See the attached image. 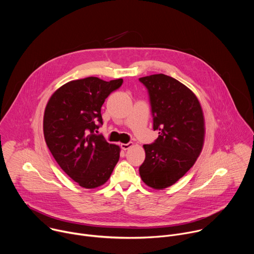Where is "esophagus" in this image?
<instances>
[{"mask_svg": "<svg viewBox=\"0 0 254 254\" xmlns=\"http://www.w3.org/2000/svg\"><path fill=\"white\" fill-rule=\"evenodd\" d=\"M133 146V142H127V143H121V148L123 149V150H128L129 148H131Z\"/></svg>", "mask_w": 254, "mask_h": 254, "instance_id": "esophagus-1", "label": "esophagus"}]
</instances>
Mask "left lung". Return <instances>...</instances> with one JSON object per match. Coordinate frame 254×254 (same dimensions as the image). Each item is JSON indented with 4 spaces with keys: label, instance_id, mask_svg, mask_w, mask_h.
<instances>
[{
    "label": "left lung",
    "instance_id": "1",
    "mask_svg": "<svg viewBox=\"0 0 254 254\" xmlns=\"http://www.w3.org/2000/svg\"><path fill=\"white\" fill-rule=\"evenodd\" d=\"M149 90L154 130L159 137L143 144L146 159L139 167L142 182L155 190L174 185L195 164L205 138V120L196 94L165 74L140 77Z\"/></svg>",
    "mask_w": 254,
    "mask_h": 254
}]
</instances>
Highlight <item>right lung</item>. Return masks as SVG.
Masks as SVG:
<instances>
[{
    "instance_id": "obj_1",
    "label": "right lung",
    "mask_w": 254,
    "mask_h": 254,
    "mask_svg": "<svg viewBox=\"0 0 254 254\" xmlns=\"http://www.w3.org/2000/svg\"><path fill=\"white\" fill-rule=\"evenodd\" d=\"M123 79L104 81L86 77L60 86L49 98L43 131L47 147L60 168L83 188L94 189L110 179L121 148L96 135V123L105 98L121 87Z\"/></svg>"
}]
</instances>
